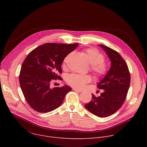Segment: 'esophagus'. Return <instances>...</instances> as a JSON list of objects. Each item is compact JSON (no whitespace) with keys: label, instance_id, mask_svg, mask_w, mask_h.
I'll list each match as a JSON object with an SVG mask.
<instances>
[{"label":"esophagus","instance_id":"esophagus-1","mask_svg":"<svg viewBox=\"0 0 147 147\" xmlns=\"http://www.w3.org/2000/svg\"><path fill=\"white\" fill-rule=\"evenodd\" d=\"M73 90H74V91L78 92H82V90H78V89H76V88H73Z\"/></svg>","mask_w":147,"mask_h":147}]
</instances>
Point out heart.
I'll return each mask as SVG.
<instances>
[{
    "mask_svg": "<svg viewBox=\"0 0 147 147\" xmlns=\"http://www.w3.org/2000/svg\"><path fill=\"white\" fill-rule=\"evenodd\" d=\"M85 52L91 64V71L94 76L98 78H101L105 76L108 72V67L104 61L105 57L103 54L96 48L87 49ZM70 55H67L64 59V64L67 62ZM66 80L71 86L78 89H82L86 84L91 81V77L89 75L70 74L66 77Z\"/></svg>",
    "mask_w": 147,
    "mask_h": 147,
    "instance_id": "1",
    "label": "heart"
}]
</instances>
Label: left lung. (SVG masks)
<instances>
[{
    "mask_svg": "<svg viewBox=\"0 0 147 147\" xmlns=\"http://www.w3.org/2000/svg\"><path fill=\"white\" fill-rule=\"evenodd\" d=\"M105 51L111 61L107 74L97 84L104 92L85 105L91 113L100 117L109 116L116 112L126 98L130 84V74L127 65L116 51L103 45H99Z\"/></svg>",
    "mask_w": 147,
    "mask_h": 147,
    "instance_id": "left-lung-1",
    "label": "left lung"
}]
</instances>
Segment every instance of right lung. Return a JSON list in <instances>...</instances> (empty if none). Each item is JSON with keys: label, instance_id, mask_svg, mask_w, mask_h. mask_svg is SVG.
Wrapping results in <instances>:
<instances>
[{"label": "right lung", "instance_id": "right-lung-1", "mask_svg": "<svg viewBox=\"0 0 147 147\" xmlns=\"http://www.w3.org/2000/svg\"><path fill=\"white\" fill-rule=\"evenodd\" d=\"M78 45L47 43L27 55L21 68L19 82L26 101L34 110L40 113L55 110L71 90L66 85L53 88L50 85L53 80H62L59 76L62 73V63Z\"/></svg>", "mask_w": 147, "mask_h": 147}]
</instances>
